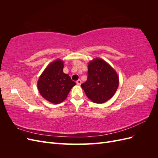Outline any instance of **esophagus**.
<instances>
[{
    "instance_id": "1",
    "label": "esophagus",
    "mask_w": 158,
    "mask_h": 158,
    "mask_svg": "<svg viewBox=\"0 0 158 158\" xmlns=\"http://www.w3.org/2000/svg\"><path fill=\"white\" fill-rule=\"evenodd\" d=\"M76 84H77L78 85H80L81 84H82V81H81V80H78L77 81H76Z\"/></svg>"
}]
</instances>
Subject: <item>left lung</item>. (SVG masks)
Segmentation results:
<instances>
[{
  "label": "left lung",
  "mask_w": 158,
  "mask_h": 158,
  "mask_svg": "<svg viewBox=\"0 0 158 158\" xmlns=\"http://www.w3.org/2000/svg\"><path fill=\"white\" fill-rule=\"evenodd\" d=\"M86 82L81 84L87 97L95 103H103L111 99L118 86V76L111 66L96 58L88 64Z\"/></svg>",
  "instance_id": "1"
}]
</instances>
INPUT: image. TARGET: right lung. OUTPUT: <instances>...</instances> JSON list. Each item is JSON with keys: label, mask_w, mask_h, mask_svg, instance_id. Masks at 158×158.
<instances>
[{"label": "right lung", "mask_w": 158, "mask_h": 158, "mask_svg": "<svg viewBox=\"0 0 158 158\" xmlns=\"http://www.w3.org/2000/svg\"><path fill=\"white\" fill-rule=\"evenodd\" d=\"M64 63L57 59L50 63L43 72L37 82L41 96L52 103L63 102L76 82L63 73Z\"/></svg>", "instance_id": "obj_1"}]
</instances>
